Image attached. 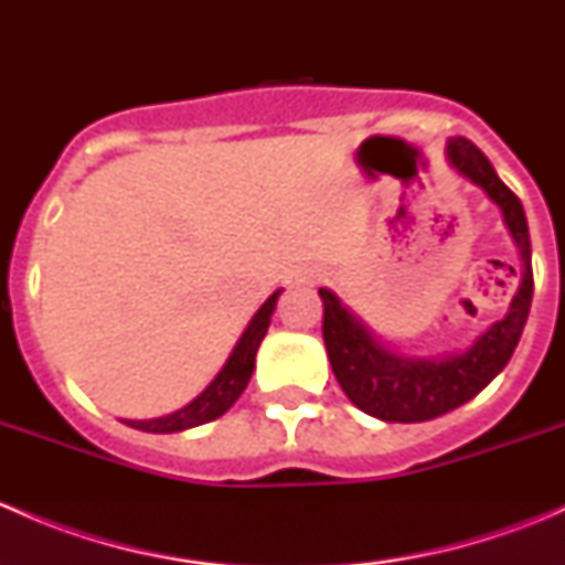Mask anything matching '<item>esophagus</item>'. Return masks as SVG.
Returning a JSON list of instances; mask_svg holds the SVG:
<instances>
[{
    "instance_id": "1",
    "label": "esophagus",
    "mask_w": 565,
    "mask_h": 565,
    "mask_svg": "<svg viewBox=\"0 0 565 565\" xmlns=\"http://www.w3.org/2000/svg\"><path fill=\"white\" fill-rule=\"evenodd\" d=\"M309 281H317V273H309Z\"/></svg>"
}]
</instances>
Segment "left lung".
I'll return each instance as SVG.
<instances>
[{
	"label": "left lung",
	"mask_w": 565,
	"mask_h": 565,
	"mask_svg": "<svg viewBox=\"0 0 565 565\" xmlns=\"http://www.w3.org/2000/svg\"><path fill=\"white\" fill-rule=\"evenodd\" d=\"M448 167L481 188L503 213V224L520 250V287L505 317L494 319L465 350L437 355H407L374 333L330 289H319L324 303L322 335L330 366L341 391L358 409L391 424H418L440 418L478 396L514 355L533 300L530 232L522 202L500 180L489 158L472 141H446Z\"/></svg>",
	"instance_id": "8db88e82"
}]
</instances>
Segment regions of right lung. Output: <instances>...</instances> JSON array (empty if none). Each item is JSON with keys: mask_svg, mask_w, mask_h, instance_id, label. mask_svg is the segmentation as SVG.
<instances>
[{"mask_svg": "<svg viewBox=\"0 0 565 565\" xmlns=\"http://www.w3.org/2000/svg\"><path fill=\"white\" fill-rule=\"evenodd\" d=\"M284 289H276V292L256 309V315L248 319L246 330L241 333L237 344L232 347L230 358H226V363L221 366V372L210 380L207 388L199 393L196 398H191L185 407L174 409V413L161 415V418L122 420V424L134 426V429L139 431H150V435H172V431H185L193 429V426H202L221 418V415L241 398V393L246 391L250 374H254L256 350H259L262 339H265L267 328H270V317L273 311H276L278 295Z\"/></svg>", "mask_w": 565, "mask_h": 565, "instance_id": "add662e5", "label": "right lung"}]
</instances>
